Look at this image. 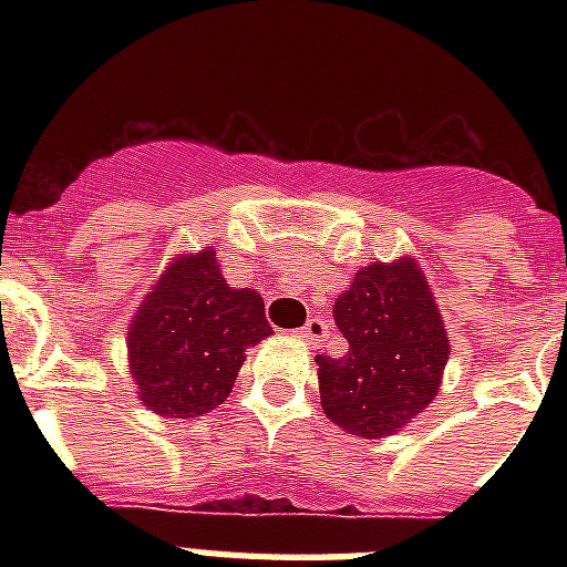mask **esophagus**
Segmentation results:
<instances>
[{
  "instance_id": "obj_1",
  "label": "esophagus",
  "mask_w": 567,
  "mask_h": 567,
  "mask_svg": "<svg viewBox=\"0 0 567 567\" xmlns=\"http://www.w3.org/2000/svg\"><path fill=\"white\" fill-rule=\"evenodd\" d=\"M327 320H320V318H309L306 320V323H302L300 329H297V336L300 338H306V341H315V344H318V341H323V338H327Z\"/></svg>"
}]
</instances>
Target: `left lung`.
I'll return each mask as SVG.
<instances>
[{
    "label": "left lung",
    "mask_w": 567,
    "mask_h": 567,
    "mask_svg": "<svg viewBox=\"0 0 567 567\" xmlns=\"http://www.w3.org/2000/svg\"><path fill=\"white\" fill-rule=\"evenodd\" d=\"M341 355H315L320 405L359 439L403 430L435 400L450 344L439 306L414 258L373 261L336 300Z\"/></svg>",
    "instance_id": "left-lung-1"
}]
</instances>
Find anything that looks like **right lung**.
<instances>
[{
	"instance_id": "add662e5",
	"label": "right lung",
	"mask_w": 567,
	"mask_h": 567,
	"mask_svg": "<svg viewBox=\"0 0 567 567\" xmlns=\"http://www.w3.org/2000/svg\"><path fill=\"white\" fill-rule=\"evenodd\" d=\"M274 329L252 288H229L214 249L173 258L128 323L137 396L162 417H196L231 394L249 347Z\"/></svg>"
}]
</instances>
